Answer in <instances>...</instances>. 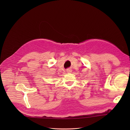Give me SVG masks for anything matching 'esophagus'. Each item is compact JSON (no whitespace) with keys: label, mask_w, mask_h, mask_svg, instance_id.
<instances>
[{"label":"esophagus","mask_w":130,"mask_h":130,"mask_svg":"<svg viewBox=\"0 0 130 130\" xmlns=\"http://www.w3.org/2000/svg\"><path fill=\"white\" fill-rule=\"evenodd\" d=\"M66 71H67V72H68V73H70V72H72V70L70 68H68L67 69Z\"/></svg>","instance_id":"1"}]
</instances>
